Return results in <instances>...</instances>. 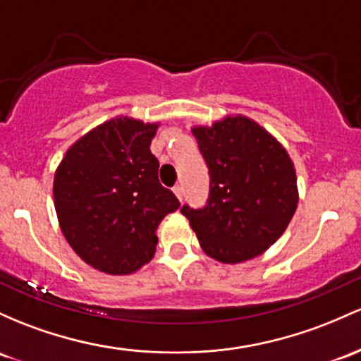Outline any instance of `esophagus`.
Returning a JSON list of instances; mask_svg holds the SVG:
<instances>
[{"label":"esophagus","instance_id":"34e87169","mask_svg":"<svg viewBox=\"0 0 361 361\" xmlns=\"http://www.w3.org/2000/svg\"><path fill=\"white\" fill-rule=\"evenodd\" d=\"M173 192H174V195H176L178 200H180V202L183 200V188H181L180 185H176V187L173 188Z\"/></svg>","mask_w":361,"mask_h":361}]
</instances>
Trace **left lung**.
Returning a JSON list of instances; mask_svg holds the SVG:
<instances>
[{
	"label": "left lung",
	"mask_w": 361,
	"mask_h": 361,
	"mask_svg": "<svg viewBox=\"0 0 361 361\" xmlns=\"http://www.w3.org/2000/svg\"><path fill=\"white\" fill-rule=\"evenodd\" d=\"M211 174L207 205H183L202 250L221 264L262 255L283 236L298 207L296 169L271 132L245 114L192 126Z\"/></svg>",
	"instance_id": "8db88e82"
}]
</instances>
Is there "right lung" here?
<instances>
[{
    "mask_svg": "<svg viewBox=\"0 0 361 361\" xmlns=\"http://www.w3.org/2000/svg\"><path fill=\"white\" fill-rule=\"evenodd\" d=\"M161 123L116 116L70 145L54 171L58 224L73 252L111 276L152 260L161 221L180 207L150 144Z\"/></svg>",
    "mask_w": 361,
    "mask_h": 361,
    "instance_id": "1",
    "label": "right lung"
}]
</instances>
